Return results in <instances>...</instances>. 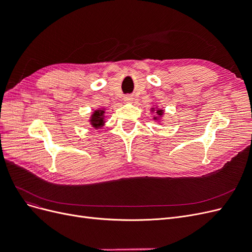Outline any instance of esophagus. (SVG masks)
<instances>
[{
	"mask_svg": "<svg viewBox=\"0 0 252 252\" xmlns=\"http://www.w3.org/2000/svg\"><path fill=\"white\" fill-rule=\"evenodd\" d=\"M124 101H125V102H131V101H132V96H131V95H126V96L124 97Z\"/></svg>",
	"mask_w": 252,
	"mask_h": 252,
	"instance_id": "1",
	"label": "esophagus"
}]
</instances>
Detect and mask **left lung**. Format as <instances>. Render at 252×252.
Listing matches in <instances>:
<instances>
[{
    "label": "left lung",
    "instance_id": "left-lung-1",
    "mask_svg": "<svg viewBox=\"0 0 252 252\" xmlns=\"http://www.w3.org/2000/svg\"><path fill=\"white\" fill-rule=\"evenodd\" d=\"M158 114H162V110H158Z\"/></svg>",
    "mask_w": 252,
    "mask_h": 252
}]
</instances>
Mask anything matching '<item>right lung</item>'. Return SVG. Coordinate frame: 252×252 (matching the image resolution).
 <instances>
[{
    "instance_id": "add662e5",
    "label": "right lung",
    "mask_w": 252,
    "mask_h": 252,
    "mask_svg": "<svg viewBox=\"0 0 252 252\" xmlns=\"http://www.w3.org/2000/svg\"><path fill=\"white\" fill-rule=\"evenodd\" d=\"M103 110H96L93 118H91V123H93V126L95 128L101 127L103 125Z\"/></svg>"
}]
</instances>
